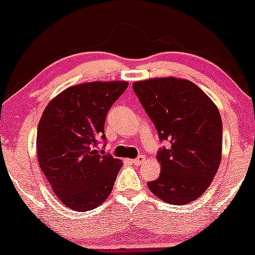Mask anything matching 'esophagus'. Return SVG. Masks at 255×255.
I'll return each mask as SVG.
<instances>
[{
    "label": "esophagus",
    "instance_id": "34e87169",
    "mask_svg": "<svg viewBox=\"0 0 255 255\" xmlns=\"http://www.w3.org/2000/svg\"><path fill=\"white\" fill-rule=\"evenodd\" d=\"M145 160H146L145 155H139V157H137L136 159L131 160V162H133L134 165H142L143 162H145Z\"/></svg>",
    "mask_w": 255,
    "mask_h": 255
}]
</instances>
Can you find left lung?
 I'll use <instances>...</instances> for the list:
<instances>
[{
  "label": "left lung",
  "mask_w": 255,
  "mask_h": 255,
  "mask_svg": "<svg viewBox=\"0 0 255 255\" xmlns=\"http://www.w3.org/2000/svg\"><path fill=\"white\" fill-rule=\"evenodd\" d=\"M133 90L152 120L162 147L161 172L147 186L170 204H188L205 192L222 157V120L215 103L188 79L162 77L133 83Z\"/></svg>",
  "instance_id": "left-lung-1"
}]
</instances>
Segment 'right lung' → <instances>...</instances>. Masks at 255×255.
Returning a JSON list of instances; mask_svg holds the SVG:
<instances>
[{"mask_svg":"<svg viewBox=\"0 0 255 255\" xmlns=\"http://www.w3.org/2000/svg\"><path fill=\"white\" fill-rule=\"evenodd\" d=\"M124 81L72 85L47 104L38 125L41 171L58 199L75 211L93 210L108 198L122 161L101 155L110 107L127 89Z\"/></svg>","mask_w":255,"mask_h":255,"instance_id":"right-lung-1","label":"right lung"}]
</instances>
